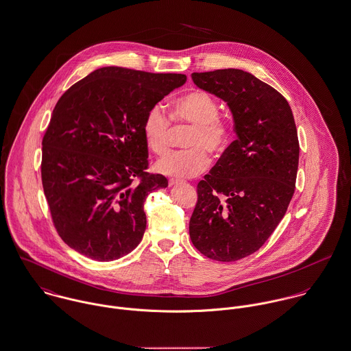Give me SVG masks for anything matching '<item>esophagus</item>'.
Here are the masks:
<instances>
[{"instance_id": "1", "label": "esophagus", "mask_w": 351, "mask_h": 351, "mask_svg": "<svg viewBox=\"0 0 351 351\" xmlns=\"http://www.w3.org/2000/svg\"><path fill=\"white\" fill-rule=\"evenodd\" d=\"M177 184H180V181H178V180H174V178H170V180H169V186L177 185Z\"/></svg>"}]
</instances>
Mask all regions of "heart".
Segmentation results:
<instances>
[{
    "label": "heart",
    "mask_w": 351,
    "mask_h": 351,
    "mask_svg": "<svg viewBox=\"0 0 351 351\" xmlns=\"http://www.w3.org/2000/svg\"><path fill=\"white\" fill-rule=\"evenodd\" d=\"M217 100L202 90H194L173 104L171 118L162 104L149 108L143 119V136L156 154H163L173 136L171 119L180 125H191L193 130L186 138L191 149L173 152L157 160L156 170L174 178H191L204 173L209 167V156L220 154L226 149L232 138V125L219 115Z\"/></svg>",
    "instance_id": "b5f03b06"
}]
</instances>
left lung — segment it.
Here are the masks:
<instances>
[{
	"instance_id": "left-lung-1",
	"label": "left lung",
	"mask_w": 351,
	"mask_h": 351,
	"mask_svg": "<svg viewBox=\"0 0 351 351\" xmlns=\"http://www.w3.org/2000/svg\"><path fill=\"white\" fill-rule=\"evenodd\" d=\"M197 87L225 100L237 139L197 185L193 245L217 261L255 254L287 212L299 141L286 97L243 69L194 72Z\"/></svg>"
}]
</instances>
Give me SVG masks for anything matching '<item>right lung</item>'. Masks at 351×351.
<instances>
[{
  "instance_id": "right-lung-1",
  "label": "right lung",
  "mask_w": 351,
  "mask_h": 351,
  "mask_svg": "<svg viewBox=\"0 0 351 351\" xmlns=\"http://www.w3.org/2000/svg\"><path fill=\"white\" fill-rule=\"evenodd\" d=\"M186 82L182 73L103 66L59 99L43 138L41 181L52 223L82 255L130 254L146 229L145 199L167 186L149 169L143 119Z\"/></svg>"
}]
</instances>
